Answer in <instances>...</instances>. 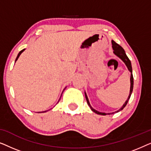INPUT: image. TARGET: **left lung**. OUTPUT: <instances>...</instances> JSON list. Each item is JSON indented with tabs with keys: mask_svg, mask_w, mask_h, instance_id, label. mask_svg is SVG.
<instances>
[{
	"mask_svg": "<svg viewBox=\"0 0 151 151\" xmlns=\"http://www.w3.org/2000/svg\"><path fill=\"white\" fill-rule=\"evenodd\" d=\"M112 47H113V53L119 58H120L124 62V63L125 64L126 66H127V69H129V71L131 72V78H130V81H131V87H130V92H129V96L128 97V99L127 100V101L124 102V104H123V106L121 107L120 109H119V110H117L116 111H115V112H113V113H102V112H100V111H96V109H94L93 107L91 106L90 104V102L89 101H88V97L86 96V92H84V94H85V98H86V100L87 101V104L89 107L91 108V109L93 111L94 113H97V114L98 115H111V114H114L115 113H117L119 112V111H120L122 110V109L124 108L126 106V105L127 104L128 102H129L130 98H131V96L132 94V92H133V71H132V66H131V61H130V60L129 59V58L127 57V54H126L125 53V51L124 50V49L120 45H119L118 44H117L116 42H115V41L112 40Z\"/></svg>",
	"mask_w": 151,
	"mask_h": 151,
	"instance_id": "obj_1",
	"label": "left lung"
}]
</instances>
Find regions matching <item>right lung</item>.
Here are the masks:
<instances>
[{
	"instance_id": "1",
	"label": "right lung",
	"mask_w": 151,
	"mask_h": 151,
	"mask_svg": "<svg viewBox=\"0 0 151 151\" xmlns=\"http://www.w3.org/2000/svg\"><path fill=\"white\" fill-rule=\"evenodd\" d=\"M24 50H25V49H22V50H21V51H20V52H19V53H18V55H17V57H16V58L15 63H16V61H17V60L18 59V58H19V56H20V54H21V53H22V52H23V51H24ZM65 89H64V90H65ZM64 90H63V91H64ZM62 94H63V93H62ZM61 96H62V95H61ZM60 98H61V97H60ZM43 112H46V111H43Z\"/></svg>"
}]
</instances>
